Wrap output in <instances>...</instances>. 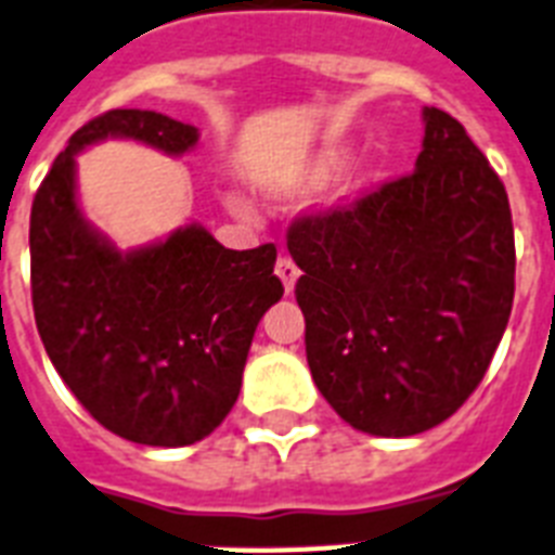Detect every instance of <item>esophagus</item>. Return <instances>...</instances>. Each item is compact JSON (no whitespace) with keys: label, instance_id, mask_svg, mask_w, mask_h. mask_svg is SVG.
<instances>
[{"label":"esophagus","instance_id":"obj_1","mask_svg":"<svg viewBox=\"0 0 555 555\" xmlns=\"http://www.w3.org/2000/svg\"><path fill=\"white\" fill-rule=\"evenodd\" d=\"M276 276L282 279L285 291L293 293V287H296V279H299V268H296V262H293L291 256H279Z\"/></svg>","mask_w":555,"mask_h":555}]
</instances>
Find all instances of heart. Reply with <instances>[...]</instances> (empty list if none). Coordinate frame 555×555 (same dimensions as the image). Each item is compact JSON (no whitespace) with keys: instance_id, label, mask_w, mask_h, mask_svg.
Listing matches in <instances>:
<instances>
[{"instance_id":"b5f03b06","label":"heart","mask_w":555,"mask_h":555,"mask_svg":"<svg viewBox=\"0 0 555 555\" xmlns=\"http://www.w3.org/2000/svg\"><path fill=\"white\" fill-rule=\"evenodd\" d=\"M344 149H327V152H321L315 160H310L299 175L293 177L291 183H276L268 185L270 197H293V194H301V191L319 189L335 175V171L344 166ZM228 208L240 217H250V206L242 197H228Z\"/></svg>"}]
</instances>
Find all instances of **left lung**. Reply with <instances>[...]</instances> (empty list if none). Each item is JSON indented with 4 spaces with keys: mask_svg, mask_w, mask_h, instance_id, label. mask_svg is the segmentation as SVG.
<instances>
[{
    "mask_svg": "<svg viewBox=\"0 0 555 555\" xmlns=\"http://www.w3.org/2000/svg\"><path fill=\"white\" fill-rule=\"evenodd\" d=\"M414 171L287 231L307 364L344 421L412 437L449 421L491 364L514 305V222L486 155L423 109Z\"/></svg>",
    "mask_w": 555,
    "mask_h": 555,
    "instance_id": "1",
    "label": "left lung"
}]
</instances>
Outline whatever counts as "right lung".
<instances>
[{"label":"right lung","instance_id":"obj_1","mask_svg":"<svg viewBox=\"0 0 555 555\" xmlns=\"http://www.w3.org/2000/svg\"><path fill=\"white\" fill-rule=\"evenodd\" d=\"M106 138L177 157L199 132L160 112L112 109L69 138L30 211L36 327L69 392L112 435L191 446L240 398L256 324L285 293L273 276L276 248H222L191 222L118 250L83 220L76 194V155Z\"/></svg>","mask_w":555,"mask_h":555}]
</instances>
